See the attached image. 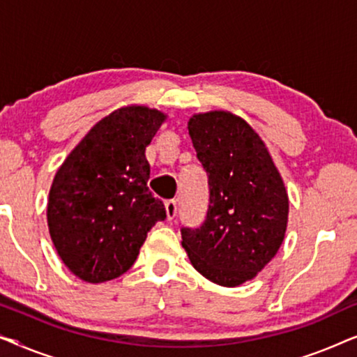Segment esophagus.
Returning a JSON list of instances; mask_svg holds the SVG:
<instances>
[{
    "label": "esophagus",
    "instance_id": "1",
    "mask_svg": "<svg viewBox=\"0 0 357 357\" xmlns=\"http://www.w3.org/2000/svg\"><path fill=\"white\" fill-rule=\"evenodd\" d=\"M177 211H178L177 202H175V199H169V202L165 203V213H167L169 221H172V219L177 216Z\"/></svg>",
    "mask_w": 357,
    "mask_h": 357
}]
</instances>
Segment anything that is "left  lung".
<instances>
[{"label": "left lung", "instance_id": "left-lung-1", "mask_svg": "<svg viewBox=\"0 0 357 357\" xmlns=\"http://www.w3.org/2000/svg\"><path fill=\"white\" fill-rule=\"evenodd\" d=\"M197 158L208 174L209 206L198 229H182L195 270L219 286L253 280L280 250L289 198L265 143L226 110L188 120Z\"/></svg>", "mask_w": 357, "mask_h": 357}]
</instances>
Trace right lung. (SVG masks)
<instances>
[{
  "mask_svg": "<svg viewBox=\"0 0 357 357\" xmlns=\"http://www.w3.org/2000/svg\"><path fill=\"white\" fill-rule=\"evenodd\" d=\"M167 115L126 105L92 126L56 170L47 221L53 245L86 282L115 280L136 261L151 227L165 219L148 188L146 148Z\"/></svg>",
  "mask_w": 357,
  "mask_h": 357,
  "instance_id": "obj_1",
  "label": "right lung"
}]
</instances>
